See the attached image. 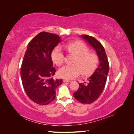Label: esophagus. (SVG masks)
<instances>
[{
    "mask_svg": "<svg viewBox=\"0 0 134 134\" xmlns=\"http://www.w3.org/2000/svg\"><path fill=\"white\" fill-rule=\"evenodd\" d=\"M71 81L69 80V79H63V82H70Z\"/></svg>",
    "mask_w": 134,
    "mask_h": 134,
    "instance_id": "34e87169",
    "label": "esophagus"
}]
</instances>
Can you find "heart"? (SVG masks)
I'll use <instances>...</instances> for the list:
<instances>
[{
    "label": "heart",
    "mask_w": 134,
    "mask_h": 134,
    "mask_svg": "<svg viewBox=\"0 0 134 134\" xmlns=\"http://www.w3.org/2000/svg\"><path fill=\"white\" fill-rule=\"evenodd\" d=\"M64 48L69 53L75 56L71 65H65L59 70V74L62 78L72 79L82 72L84 75L92 74L97 67L98 57L96 53L89 52L86 45L81 41L70 42L65 44ZM51 58L54 63L60 65L63 63L64 54L62 48L56 47L51 53Z\"/></svg>",
    "instance_id": "heart-1"
}]
</instances>
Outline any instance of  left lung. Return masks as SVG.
<instances>
[{"mask_svg":"<svg viewBox=\"0 0 134 134\" xmlns=\"http://www.w3.org/2000/svg\"><path fill=\"white\" fill-rule=\"evenodd\" d=\"M96 51L99 64L93 74L83 83H79V88L74 93V97L83 104H91L97 99L104 90L109 71V63L104 48L93 37L81 35Z\"/></svg>","mask_w":134,"mask_h":134,"instance_id":"left-lung-1","label":"left lung"}]
</instances>
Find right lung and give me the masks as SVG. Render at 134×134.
Wrapping results in <instances>:
<instances>
[{
  "instance_id": "right-lung-1",
  "label": "right lung",
  "mask_w": 134,
  "mask_h": 134,
  "mask_svg": "<svg viewBox=\"0 0 134 134\" xmlns=\"http://www.w3.org/2000/svg\"><path fill=\"white\" fill-rule=\"evenodd\" d=\"M62 41L57 35L42 32L27 46L21 67L22 85L27 96L39 105H47L56 97V89L62 79H54L56 71L53 67L51 53Z\"/></svg>"
}]
</instances>
